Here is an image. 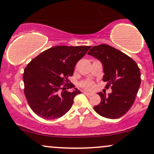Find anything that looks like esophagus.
<instances>
[{
    "label": "esophagus",
    "mask_w": 154,
    "mask_h": 154,
    "mask_svg": "<svg viewBox=\"0 0 154 154\" xmlns=\"http://www.w3.org/2000/svg\"><path fill=\"white\" fill-rule=\"evenodd\" d=\"M83 93L85 94H86V95H87V96H91V95H92L93 94L92 93H90V92H88V91H83Z\"/></svg>",
    "instance_id": "34e87169"
}]
</instances>
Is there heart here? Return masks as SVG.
<instances>
[{
  "instance_id": "1",
  "label": "heart",
  "mask_w": 154,
  "mask_h": 154,
  "mask_svg": "<svg viewBox=\"0 0 154 154\" xmlns=\"http://www.w3.org/2000/svg\"><path fill=\"white\" fill-rule=\"evenodd\" d=\"M81 86L85 89H91L94 88V85L91 81H85L81 84Z\"/></svg>"
}]
</instances>
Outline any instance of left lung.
Wrapping results in <instances>:
<instances>
[{"mask_svg": "<svg viewBox=\"0 0 154 154\" xmlns=\"http://www.w3.org/2000/svg\"><path fill=\"white\" fill-rule=\"evenodd\" d=\"M102 63L103 81L106 87L112 85V93L99 92L101 102L94 106L100 116L118 119L126 114L133 105L141 85V72L137 64L131 57L108 45L94 46L88 52Z\"/></svg>", "mask_w": 154, "mask_h": 154, "instance_id": "1", "label": "left lung"}]
</instances>
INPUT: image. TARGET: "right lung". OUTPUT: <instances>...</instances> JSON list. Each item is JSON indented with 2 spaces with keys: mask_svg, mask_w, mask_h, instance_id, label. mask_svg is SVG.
Returning a JSON list of instances; mask_svg holds the SVG:
<instances>
[{
  "mask_svg": "<svg viewBox=\"0 0 154 154\" xmlns=\"http://www.w3.org/2000/svg\"><path fill=\"white\" fill-rule=\"evenodd\" d=\"M91 46L59 45L45 50L25 67L24 92L31 109L45 119L61 117L70 109L74 98L82 93L66 83L77 62ZM74 88L72 92L66 90Z\"/></svg>",
  "mask_w": 154,
  "mask_h": 154,
  "instance_id": "obj_1",
  "label": "right lung"
}]
</instances>
